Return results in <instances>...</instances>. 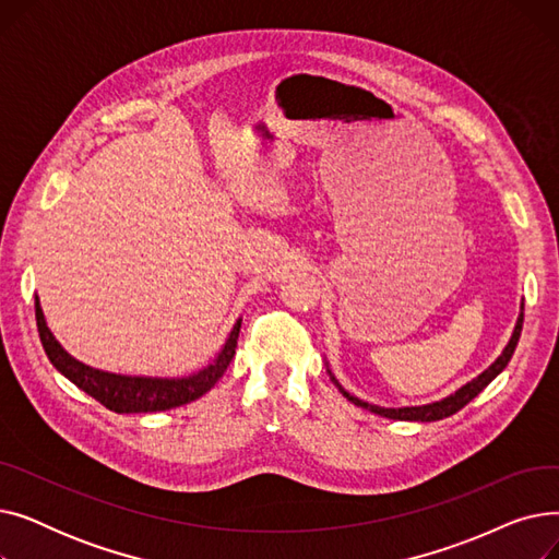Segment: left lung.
Masks as SVG:
<instances>
[{"instance_id":"left-lung-1","label":"left lung","mask_w":559,"mask_h":559,"mask_svg":"<svg viewBox=\"0 0 559 559\" xmlns=\"http://www.w3.org/2000/svg\"><path fill=\"white\" fill-rule=\"evenodd\" d=\"M521 310H523V308H521ZM521 329H523V312H521L519 319H516L514 333H512L508 346L503 348V354L496 358V362H493L489 369H485L478 378H474L472 383H466L464 388H460L455 394H451V396H447V399H442V401L428 403V405H417V407H380V405H371V403H365V401H360V399H356V396H350V394L337 383L335 376L331 373V369H329V373H331V378H333V383L340 388V392H342L350 403H356L358 407L369 409V413H373V415L388 417V419H401V421H439V419L455 415L457 409H462L468 401L476 399V396L491 383V380L508 367V362L512 360L514 348H516V344H519Z\"/></svg>"}]
</instances>
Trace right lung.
<instances>
[{
	"label": "right lung",
	"instance_id": "obj_1",
	"mask_svg": "<svg viewBox=\"0 0 559 559\" xmlns=\"http://www.w3.org/2000/svg\"><path fill=\"white\" fill-rule=\"evenodd\" d=\"M36 324H38V335H40L45 354L58 371H61L68 380H72V383L79 390H83L87 396H93L104 407L112 409V413L129 415V413H163V409H171V407L186 405L190 401H197L199 396L209 392L224 376L228 362L235 356V346H238L242 321H238V324L233 326L224 348L219 350V356L205 369L186 378L120 376V373L99 371L79 362L56 342V337L47 329L38 297H36Z\"/></svg>",
	"mask_w": 559,
	"mask_h": 559
}]
</instances>
